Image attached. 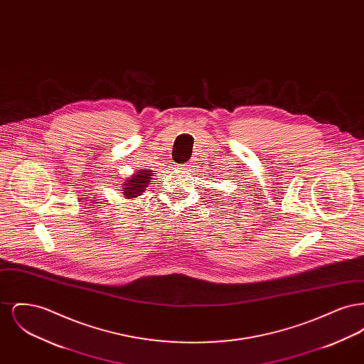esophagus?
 <instances>
[{
  "label": "esophagus",
  "mask_w": 364,
  "mask_h": 364,
  "mask_svg": "<svg viewBox=\"0 0 364 364\" xmlns=\"http://www.w3.org/2000/svg\"><path fill=\"white\" fill-rule=\"evenodd\" d=\"M186 166H188V168H190L191 164H188V165H186Z\"/></svg>",
  "instance_id": "obj_1"
}]
</instances>
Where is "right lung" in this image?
Wrapping results in <instances>:
<instances>
[{"mask_svg":"<svg viewBox=\"0 0 364 364\" xmlns=\"http://www.w3.org/2000/svg\"><path fill=\"white\" fill-rule=\"evenodd\" d=\"M153 172L154 171H147V169H139L136 173L129 176L125 178V181L122 184L120 193H122L127 199H136L147 187H150V181L153 180Z\"/></svg>","mask_w":364,"mask_h":364,"instance_id":"1","label":"right lung"}]
</instances>
